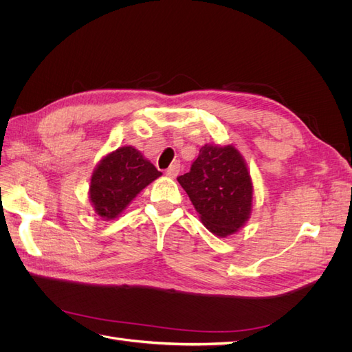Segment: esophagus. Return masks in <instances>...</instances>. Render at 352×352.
<instances>
[{
  "label": "esophagus",
  "instance_id": "obj_1",
  "mask_svg": "<svg viewBox=\"0 0 352 352\" xmlns=\"http://www.w3.org/2000/svg\"><path fill=\"white\" fill-rule=\"evenodd\" d=\"M179 172H180V166L177 163H175V164H172L166 170V176L175 179L179 175Z\"/></svg>",
  "mask_w": 352,
  "mask_h": 352
}]
</instances>
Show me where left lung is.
Returning a JSON list of instances; mask_svg holds the SVG:
<instances>
[{
  "label": "left lung",
  "mask_w": 352,
  "mask_h": 352,
  "mask_svg": "<svg viewBox=\"0 0 352 352\" xmlns=\"http://www.w3.org/2000/svg\"><path fill=\"white\" fill-rule=\"evenodd\" d=\"M199 219L211 233L226 238L248 221L252 211V180L243 157L233 145L206 144L177 177Z\"/></svg>",
  "instance_id": "obj_1"
}]
</instances>
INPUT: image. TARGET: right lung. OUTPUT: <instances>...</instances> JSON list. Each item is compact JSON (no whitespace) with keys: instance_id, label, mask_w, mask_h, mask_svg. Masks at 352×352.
Returning <instances> with one entry per match:
<instances>
[{"instance_id":"obj_1","label":"right lung","mask_w":352,"mask_h":352,"mask_svg":"<svg viewBox=\"0 0 352 352\" xmlns=\"http://www.w3.org/2000/svg\"><path fill=\"white\" fill-rule=\"evenodd\" d=\"M162 172L133 146H120L94 168L89 201L104 220H114Z\"/></svg>"}]
</instances>
